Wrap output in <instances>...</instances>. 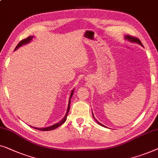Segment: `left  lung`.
I'll return each instance as SVG.
<instances>
[{"instance_id": "obj_1", "label": "left lung", "mask_w": 158, "mask_h": 158, "mask_svg": "<svg viewBox=\"0 0 158 158\" xmlns=\"http://www.w3.org/2000/svg\"><path fill=\"white\" fill-rule=\"evenodd\" d=\"M125 40H127L128 41H130V42H131V43H138V44H140L141 46H143V44H142V43L140 42V40L138 39V38H135V37H132V36H130V35H126L125 36ZM93 118L95 119V120L96 121V122H97L98 124H99L100 125H101V126H102V127H106L105 126V125H103L102 124V123H99L98 122V121L96 120L95 119V116L93 115Z\"/></svg>"}]
</instances>
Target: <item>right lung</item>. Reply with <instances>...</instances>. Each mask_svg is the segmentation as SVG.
<instances>
[{
	"instance_id": "right-lung-1",
	"label": "right lung",
	"mask_w": 158,
	"mask_h": 158,
	"mask_svg": "<svg viewBox=\"0 0 158 158\" xmlns=\"http://www.w3.org/2000/svg\"><path fill=\"white\" fill-rule=\"evenodd\" d=\"M33 38H34L33 36H29L28 38H26V39L22 40L21 41H20V42L19 43H18L17 46L15 47V50H17V49L18 48L21 47V46H23V45H24L28 44V43H29L30 42H31V41L32 40V39H33ZM73 92H74V89L71 91V93H70V98H69V101H68V108H67V112H66L65 115V116H64V118L62 119V120L59 121L58 123H56V124L52 125H51V126H49V127H42V128H38V127H32V126H31V127H33V128H35V129H37V130H42V131H48V130H54V129L57 128V127H58L59 126H60V125H62L63 123H64L65 122L66 119H67V116H68V113H69V110H70V99H71L72 96H73Z\"/></svg>"
}]
</instances>
